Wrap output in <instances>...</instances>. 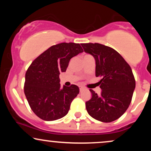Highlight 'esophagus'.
Returning <instances> with one entry per match:
<instances>
[{
    "label": "esophagus",
    "mask_w": 151,
    "mask_h": 151,
    "mask_svg": "<svg viewBox=\"0 0 151 151\" xmlns=\"http://www.w3.org/2000/svg\"><path fill=\"white\" fill-rule=\"evenodd\" d=\"M84 89V88L83 87V86H79V91H80V92L81 91H82Z\"/></svg>",
    "instance_id": "esophagus-1"
}]
</instances>
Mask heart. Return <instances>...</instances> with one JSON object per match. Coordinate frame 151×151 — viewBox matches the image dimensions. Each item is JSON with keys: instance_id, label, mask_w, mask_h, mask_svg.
I'll use <instances>...</instances> for the list:
<instances>
[{"instance_id": "heart-1", "label": "heart", "mask_w": 151, "mask_h": 151, "mask_svg": "<svg viewBox=\"0 0 151 151\" xmlns=\"http://www.w3.org/2000/svg\"><path fill=\"white\" fill-rule=\"evenodd\" d=\"M85 56H86V55H85Z\"/></svg>"}]
</instances>
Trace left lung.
Returning a JSON list of instances; mask_svg holds the SVG:
<instances>
[{
    "mask_svg": "<svg viewBox=\"0 0 151 151\" xmlns=\"http://www.w3.org/2000/svg\"><path fill=\"white\" fill-rule=\"evenodd\" d=\"M84 52L96 61V77L100 95L90 89L92 96L86 102V109L91 117L109 123L120 118L129 108L132 99L136 81L129 64L118 52L99 43H82Z\"/></svg>",
    "mask_w": 151,
    "mask_h": 151,
    "instance_id": "8db88e82",
    "label": "left lung"
}]
</instances>
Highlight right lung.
<instances>
[{"mask_svg": "<svg viewBox=\"0 0 151 151\" xmlns=\"http://www.w3.org/2000/svg\"><path fill=\"white\" fill-rule=\"evenodd\" d=\"M81 52L79 43H60L45 50L27 69L24 92L32 111L42 120H58L68 113L79 89L74 84L62 88L59 76L66 72L71 58Z\"/></svg>", "mask_w": 151, "mask_h": 151, "instance_id": "1", "label": "right lung"}]
</instances>
